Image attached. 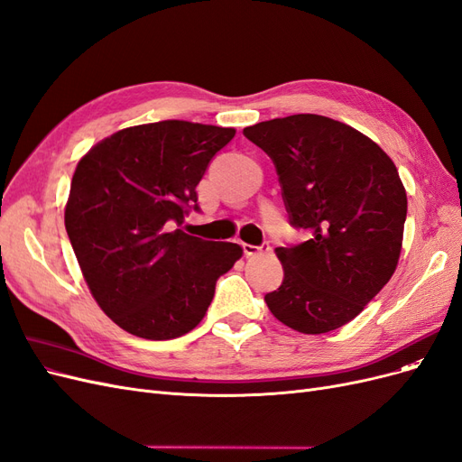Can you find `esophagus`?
Listing matches in <instances>:
<instances>
[{
  "instance_id": "34e87169",
  "label": "esophagus",
  "mask_w": 462,
  "mask_h": 462,
  "mask_svg": "<svg viewBox=\"0 0 462 462\" xmlns=\"http://www.w3.org/2000/svg\"><path fill=\"white\" fill-rule=\"evenodd\" d=\"M271 245L269 244H263V245H251V244H244V253L245 257H255L261 255V253H269Z\"/></svg>"
}]
</instances>
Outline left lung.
Wrapping results in <instances>:
<instances>
[{"label": "left lung", "instance_id": "obj_1", "mask_svg": "<svg viewBox=\"0 0 462 462\" xmlns=\"http://www.w3.org/2000/svg\"><path fill=\"white\" fill-rule=\"evenodd\" d=\"M244 134L274 161L291 225L310 232L276 247L284 282L264 301L295 332L341 328L397 269L407 218L397 167L363 132L322 115L273 118Z\"/></svg>", "mask_w": 462, "mask_h": 462}]
</instances>
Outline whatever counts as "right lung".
Returning <instances> with one entry per match:
<instances>
[{"label": "right lung", "mask_w": 462, "mask_h": 462, "mask_svg": "<svg viewBox=\"0 0 462 462\" xmlns=\"http://www.w3.org/2000/svg\"><path fill=\"white\" fill-rule=\"evenodd\" d=\"M234 128L161 121L123 128L77 165L65 228L101 310L132 336L172 339L203 320L215 284L242 245L207 242L182 225L196 186Z\"/></svg>", "instance_id": "add662e5"}]
</instances>
